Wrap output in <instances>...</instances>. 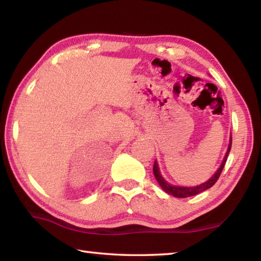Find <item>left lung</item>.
<instances>
[{
    "label": "left lung",
    "mask_w": 261,
    "mask_h": 261,
    "mask_svg": "<svg viewBox=\"0 0 261 261\" xmlns=\"http://www.w3.org/2000/svg\"><path fill=\"white\" fill-rule=\"evenodd\" d=\"M230 148H231V137H230V140H229L228 148H227V153L225 155L224 161H222L220 168L217 170V172L213 174V176L209 180H207V181L203 182L201 185H197V186H194V187H180V186H172V185H170L168 181H165V179L162 176H161L159 165H158V162H156V161L154 162V167H153L154 176H155L156 180H158V182H159L160 186L162 187L163 191L165 193L170 194V195H172L174 197H179V198L197 195V194H200L202 192L206 191V189L211 188L213 185L217 182L218 178L220 177L222 170H224V167H225V164H226L227 158H228V154H229V151H230Z\"/></svg>",
    "instance_id": "obj_1"
}]
</instances>
